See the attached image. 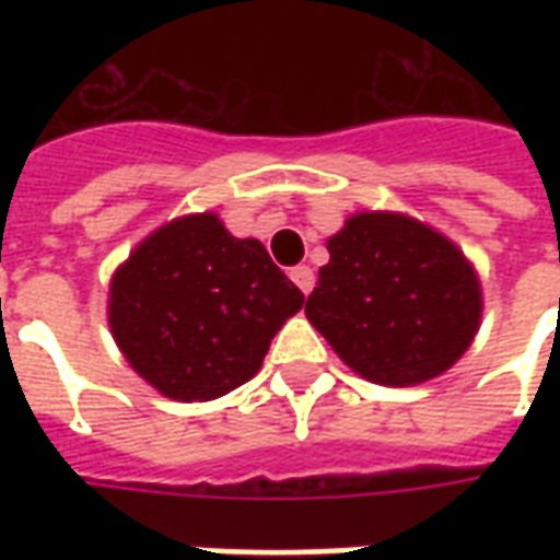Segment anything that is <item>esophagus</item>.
<instances>
[{"mask_svg": "<svg viewBox=\"0 0 560 560\" xmlns=\"http://www.w3.org/2000/svg\"><path fill=\"white\" fill-rule=\"evenodd\" d=\"M291 279L303 293H312V288H315V272H312V267H293Z\"/></svg>", "mask_w": 560, "mask_h": 560, "instance_id": "obj_1", "label": "esophagus"}]
</instances>
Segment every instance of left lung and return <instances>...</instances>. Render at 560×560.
Returning <instances> with one entry per match:
<instances>
[{
    "label": "left lung",
    "mask_w": 560,
    "mask_h": 560,
    "mask_svg": "<svg viewBox=\"0 0 560 560\" xmlns=\"http://www.w3.org/2000/svg\"><path fill=\"white\" fill-rule=\"evenodd\" d=\"M327 248L305 315L353 372L411 387L468 351L480 281L441 233L396 212H360Z\"/></svg>",
    "instance_id": "8db88e82"
}]
</instances>
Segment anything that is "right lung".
Returning a JSON list of instances; mask_svg holds the SVG:
<instances>
[{
  "mask_svg": "<svg viewBox=\"0 0 560 560\" xmlns=\"http://www.w3.org/2000/svg\"><path fill=\"white\" fill-rule=\"evenodd\" d=\"M303 291L257 240L212 212L164 224L110 281V329L131 369L176 401H209L255 375Z\"/></svg>",
  "mask_w": 560,
  "mask_h": 560,
  "instance_id": "right-lung-1",
  "label": "right lung"
}]
</instances>
